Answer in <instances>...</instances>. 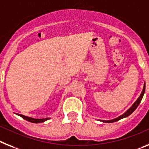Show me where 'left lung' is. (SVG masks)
Returning a JSON list of instances; mask_svg holds the SVG:
<instances>
[{
  "mask_svg": "<svg viewBox=\"0 0 149 149\" xmlns=\"http://www.w3.org/2000/svg\"><path fill=\"white\" fill-rule=\"evenodd\" d=\"M145 90H146V84H144V87H143V91H142V93H141V94H140V96H139V98L137 99L135 103H134V104H133V106H132V107H130V109H129L127 111V112H125V113L123 114L122 116H119V117L116 118H115V119L109 120V121H104V120H101V121H103V122H106V123H112V122H115V121H119V120L121 119V118H126V117H127V116H130V115L132 113V112H134V110H135L137 108V107L139 106V103H140L141 100H142V99H143V95H144Z\"/></svg>",
  "mask_w": 149,
  "mask_h": 149,
  "instance_id": "8db88e82",
  "label": "left lung"
}]
</instances>
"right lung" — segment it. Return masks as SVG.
<instances>
[{
	"label": "right lung",
	"mask_w": 149,
	"mask_h": 149,
	"mask_svg": "<svg viewBox=\"0 0 149 149\" xmlns=\"http://www.w3.org/2000/svg\"><path fill=\"white\" fill-rule=\"evenodd\" d=\"M19 115V116L22 118L23 119L26 120V121H30V122H32V123H41V122H43V121H46L48 120L49 118H42V119H37V118H31V117H28V116H24L23 115H21V114H17Z\"/></svg>",
	"instance_id": "1"
}]
</instances>
